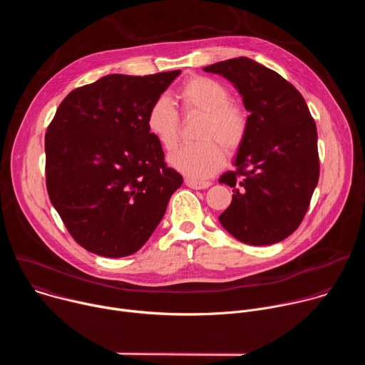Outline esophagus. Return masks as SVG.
<instances>
[{
	"label": "esophagus",
	"mask_w": 365,
	"mask_h": 365,
	"mask_svg": "<svg viewBox=\"0 0 365 365\" xmlns=\"http://www.w3.org/2000/svg\"><path fill=\"white\" fill-rule=\"evenodd\" d=\"M185 183H186L187 187L196 189V190H199V189H206V187L211 186V182H196V180H192V179H186Z\"/></svg>",
	"instance_id": "1"
}]
</instances>
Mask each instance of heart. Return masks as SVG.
I'll return each instance as SVG.
<instances>
[{
	"label": "heart",
	"instance_id": "b5f03b06",
	"mask_svg": "<svg viewBox=\"0 0 365 365\" xmlns=\"http://www.w3.org/2000/svg\"><path fill=\"white\" fill-rule=\"evenodd\" d=\"M179 98L185 111L203 114L197 130L200 141L178 148L169 155V163L192 180H203L224 166L225 154L220 143L227 151H234L241 144L247 131V114L242 107L230 101L227 86L212 78H190L179 89ZM145 124L165 150L176 147L180 120L170 98L163 95L151 103Z\"/></svg>",
	"mask_w": 365,
	"mask_h": 365
}]
</instances>
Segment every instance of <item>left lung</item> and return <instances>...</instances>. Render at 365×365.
I'll return each instance as SVG.
<instances>
[{"label": "left lung", "mask_w": 365, "mask_h": 365, "mask_svg": "<svg viewBox=\"0 0 365 365\" xmlns=\"http://www.w3.org/2000/svg\"><path fill=\"white\" fill-rule=\"evenodd\" d=\"M203 71L228 79L250 113L235 170L220 178L234 192L220 222L241 242L276 244L300 225L318 185L317 124L300 92L252 59H228Z\"/></svg>", "instance_id": "obj_1"}]
</instances>
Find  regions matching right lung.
Returning a JSON list of instances; mask_svg holds the SVG:
<instances>
[{
  "label": "right lung",
  "mask_w": 365,
  "mask_h": 365,
  "mask_svg": "<svg viewBox=\"0 0 365 365\" xmlns=\"http://www.w3.org/2000/svg\"><path fill=\"white\" fill-rule=\"evenodd\" d=\"M180 71L113 73L72 91L46 138V185L73 240L110 258L138 251L183 178L165 163L147 113Z\"/></svg>",
  "instance_id": "obj_1"
}]
</instances>
